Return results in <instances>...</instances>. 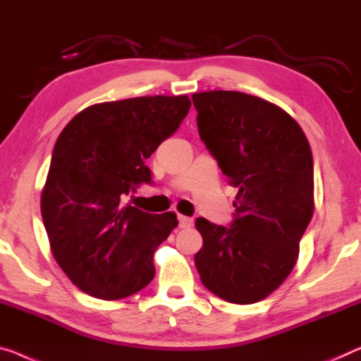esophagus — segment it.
I'll list each match as a JSON object with an SVG mask.
<instances>
[{
	"instance_id": "1",
	"label": "esophagus",
	"mask_w": 361,
	"mask_h": 361,
	"mask_svg": "<svg viewBox=\"0 0 361 361\" xmlns=\"http://www.w3.org/2000/svg\"><path fill=\"white\" fill-rule=\"evenodd\" d=\"M178 225L181 228H190L192 225V219L186 217V215H178Z\"/></svg>"
}]
</instances>
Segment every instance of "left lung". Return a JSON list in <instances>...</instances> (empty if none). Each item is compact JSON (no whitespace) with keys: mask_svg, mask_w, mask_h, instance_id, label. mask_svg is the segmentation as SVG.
Instances as JSON below:
<instances>
[{"mask_svg":"<svg viewBox=\"0 0 361 361\" xmlns=\"http://www.w3.org/2000/svg\"><path fill=\"white\" fill-rule=\"evenodd\" d=\"M199 136L238 190L228 227L196 219L201 282L219 298L251 305L281 285L297 262L313 217V154L281 106L235 90L192 94Z\"/></svg>","mask_w":361,"mask_h":361,"instance_id":"obj_1","label":"left lung"}]
</instances>
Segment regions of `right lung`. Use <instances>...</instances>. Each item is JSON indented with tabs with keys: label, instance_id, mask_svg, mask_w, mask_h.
I'll return each instance as SVG.
<instances>
[{
	"label": "right lung",
	"instance_id": "right-lung-1",
	"mask_svg": "<svg viewBox=\"0 0 361 361\" xmlns=\"http://www.w3.org/2000/svg\"><path fill=\"white\" fill-rule=\"evenodd\" d=\"M190 106L186 95L105 102L78 113L56 139L42 219L56 262L82 292L120 300L154 279V252L178 220L125 199L152 183L146 160Z\"/></svg>",
	"mask_w": 361,
	"mask_h": 361
}]
</instances>
